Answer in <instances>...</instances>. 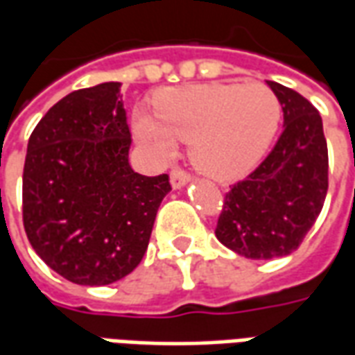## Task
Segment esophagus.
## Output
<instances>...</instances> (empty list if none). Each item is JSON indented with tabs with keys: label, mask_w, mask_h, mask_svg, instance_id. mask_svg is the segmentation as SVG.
<instances>
[{
	"label": "esophagus",
	"mask_w": 355,
	"mask_h": 355,
	"mask_svg": "<svg viewBox=\"0 0 355 355\" xmlns=\"http://www.w3.org/2000/svg\"><path fill=\"white\" fill-rule=\"evenodd\" d=\"M192 178L188 173H184L182 169H173L171 171V186L175 188V190H180V188H184L188 182H190Z\"/></svg>",
	"instance_id": "esophagus-1"
}]
</instances>
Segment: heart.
Listing matches in <instances>:
<instances>
[{"instance_id":"obj_1","label":"heart","mask_w":355,"mask_h":355,"mask_svg":"<svg viewBox=\"0 0 355 355\" xmlns=\"http://www.w3.org/2000/svg\"><path fill=\"white\" fill-rule=\"evenodd\" d=\"M282 119V104L262 83H201L165 89L155 117L135 114L140 144L169 159L188 142L193 167L223 182L247 177L262 162Z\"/></svg>"}]
</instances>
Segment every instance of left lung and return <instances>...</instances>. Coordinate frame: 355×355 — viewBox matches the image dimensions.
<instances>
[{"instance_id": "left-lung-1", "label": "left lung", "mask_w": 355, "mask_h": 355, "mask_svg": "<svg viewBox=\"0 0 355 355\" xmlns=\"http://www.w3.org/2000/svg\"><path fill=\"white\" fill-rule=\"evenodd\" d=\"M282 104L283 132L274 150L226 193L218 241L254 261L297 251L327 196V142L318 110L302 94L266 81Z\"/></svg>"}]
</instances>
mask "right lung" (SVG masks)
Masks as SVG:
<instances>
[{"label":"right lung","instance_id":"obj_1","mask_svg":"<svg viewBox=\"0 0 355 355\" xmlns=\"http://www.w3.org/2000/svg\"><path fill=\"white\" fill-rule=\"evenodd\" d=\"M121 83L66 94L35 125L22 175L24 230L37 257L78 285H110L146 253L169 177L129 165Z\"/></svg>","mask_w":355,"mask_h":355}]
</instances>
